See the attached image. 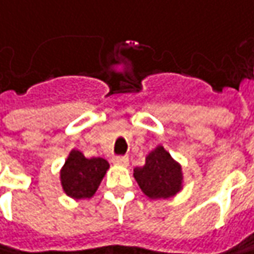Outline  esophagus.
Here are the masks:
<instances>
[{
  "label": "esophagus",
  "instance_id": "1",
  "mask_svg": "<svg viewBox=\"0 0 254 254\" xmlns=\"http://www.w3.org/2000/svg\"><path fill=\"white\" fill-rule=\"evenodd\" d=\"M112 162L115 163V164H118V166H125L127 167V164H129V157L127 156H115L112 159Z\"/></svg>",
  "mask_w": 254,
  "mask_h": 254
}]
</instances>
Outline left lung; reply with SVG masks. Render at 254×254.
<instances>
[{"label":"left lung","instance_id":"left-lung-1","mask_svg":"<svg viewBox=\"0 0 254 254\" xmlns=\"http://www.w3.org/2000/svg\"><path fill=\"white\" fill-rule=\"evenodd\" d=\"M133 177L142 192L153 201L174 197L184 187L181 164L160 144L146 154L142 167L133 169Z\"/></svg>","mask_w":254,"mask_h":254}]
</instances>
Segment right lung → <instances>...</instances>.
Here are the masks:
<instances>
[{
	"instance_id": "add662e5",
	"label": "right lung",
	"mask_w": 254,
	"mask_h": 254,
	"mask_svg": "<svg viewBox=\"0 0 254 254\" xmlns=\"http://www.w3.org/2000/svg\"><path fill=\"white\" fill-rule=\"evenodd\" d=\"M110 169V163L102 157H85L73 149L60 169V184L67 197L73 199H90L100 187Z\"/></svg>"
}]
</instances>
